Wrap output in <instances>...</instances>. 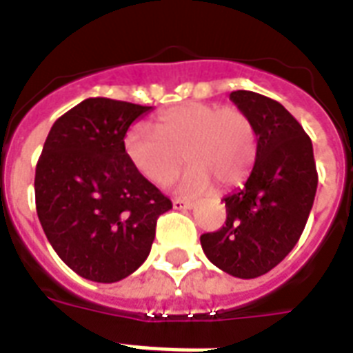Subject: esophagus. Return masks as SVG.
Returning <instances> with one entry per match:
<instances>
[{"label": "esophagus", "mask_w": 353, "mask_h": 353, "mask_svg": "<svg viewBox=\"0 0 353 353\" xmlns=\"http://www.w3.org/2000/svg\"><path fill=\"white\" fill-rule=\"evenodd\" d=\"M172 205H174V209L176 210H187V209H192L194 207L192 201H185V199H174V201H172Z\"/></svg>", "instance_id": "1"}]
</instances>
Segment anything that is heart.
I'll return each mask as SVG.
<instances>
[{"label":"heart","instance_id":"1","mask_svg":"<svg viewBox=\"0 0 353 353\" xmlns=\"http://www.w3.org/2000/svg\"><path fill=\"white\" fill-rule=\"evenodd\" d=\"M124 152L157 185L172 181L187 159L192 166L177 190L194 196L207 192L212 179L232 187L249 176L256 159V132L240 108L185 102L163 110L154 130L141 122L128 128Z\"/></svg>","mask_w":353,"mask_h":353}]
</instances>
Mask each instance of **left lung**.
<instances>
[{
    "instance_id": "8db88e82",
    "label": "left lung",
    "mask_w": 353,
    "mask_h": 353,
    "mask_svg": "<svg viewBox=\"0 0 353 353\" xmlns=\"http://www.w3.org/2000/svg\"><path fill=\"white\" fill-rule=\"evenodd\" d=\"M256 132V159L243 187L223 198L225 225L201 234L210 262L238 279H256L284 260L306 227L317 192L312 139L280 102L232 91Z\"/></svg>"
}]
</instances>
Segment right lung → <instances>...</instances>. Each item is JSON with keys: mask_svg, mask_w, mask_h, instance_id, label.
<instances>
[{"mask_svg": "<svg viewBox=\"0 0 353 353\" xmlns=\"http://www.w3.org/2000/svg\"><path fill=\"white\" fill-rule=\"evenodd\" d=\"M152 106L85 99L52 124L36 165V212L47 240L82 279L112 284L148 258L172 209L124 152L132 122Z\"/></svg>", "mask_w": 353, "mask_h": 353, "instance_id": "right-lung-1", "label": "right lung"}]
</instances>
